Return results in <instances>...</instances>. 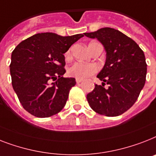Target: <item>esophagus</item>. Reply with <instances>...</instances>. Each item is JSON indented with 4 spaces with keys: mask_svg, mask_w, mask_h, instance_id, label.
<instances>
[{
    "mask_svg": "<svg viewBox=\"0 0 156 156\" xmlns=\"http://www.w3.org/2000/svg\"><path fill=\"white\" fill-rule=\"evenodd\" d=\"M82 82V80H81V79L76 78V82H77V83H81Z\"/></svg>",
    "mask_w": 156,
    "mask_h": 156,
    "instance_id": "esophagus-1",
    "label": "esophagus"
}]
</instances>
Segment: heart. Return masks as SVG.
<instances>
[{
	"instance_id": "1",
	"label": "heart",
	"mask_w": 156,
	"mask_h": 156,
	"mask_svg": "<svg viewBox=\"0 0 156 156\" xmlns=\"http://www.w3.org/2000/svg\"><path fill=\"white\" fill-rule=\"evenodd\" d=\"M94 42H90L89 45ZM71 57V52L70 49L67 50L65 54L66 59L69 60ZM98 66L94 64L91 63H84V62H75L68 69V74L73 78H78L81 80L86 79L89 78L91 75H93L98 72Z\"/></svg>"
}]
</instances>
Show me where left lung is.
<instances>
[{"mask_svg": "<svg viewBox=\"0 0 156 156\" xmlns=\"http://www.w3.org/2000/svg\"><path fill=\"white\" fill-rule=\"evenodd\" d=\"M84 34L98 39L107 52L104 67L97 76L103 82L102 86L95 84L87 94L88 103L99 115L119 116L135 104L144 87L147 63L144 51L131 37L112 28ZM106 84L108 88L104 87Z\"/></svg>", "mask_w": 156, "mask_h": 156, "instance_id": "1", "label": "left lung"}]
</instances>
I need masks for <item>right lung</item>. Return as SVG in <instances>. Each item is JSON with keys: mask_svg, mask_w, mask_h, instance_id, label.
Segmentation results:
<instances>
[{"mask_svg": "<svg viewBox=\"0 0 156 156\" xmlns=\"http://www.w3.org/2000/svg\"><path fill=\"white\" fill-rule=\"evenodd\" d=\"M83 36L41 33L16 45L12 52L10 74L12 88L25 111L35 117L47 118L65 107L76 82L62 77L64 54Z\"/></svg>", "mask_w": 156, "mask_h": 156, "instance_id": "1", "label": "right lung"}]
</instances>
